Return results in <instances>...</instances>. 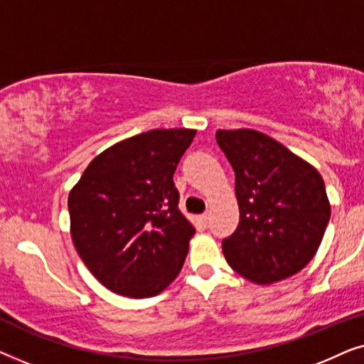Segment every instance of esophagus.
I'll return each mask as SVG.
<instances>
[{"label": "esophagus", "instance_id": "34e87169", "mask_svg": "<svg viewBox=\"0 0 364 364\" xmlns=\"http://www.w3.org/2000/svg\"><path fill=\"white\" fill-rule=\"evenodd\" d=\"M200 220L203 222V225H207L208 220H210V215H208V213H203V215L200 217Z\"/></svg>", "mask_w": 364, "mask_h": 364}]
</instances>
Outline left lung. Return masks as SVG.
I'll list each match as a JSON object with an SVG mask.
<instances>
[{"instance_id":"obj_1","label":"left lung","mask_w":364,"mask_h":364,"mask_svg":"<svg viewBox=\"0 0 364 364\" xmlns=\"http://www.w3.org/2000/svg\"><path fill=\"white\" fill-rule=\"evenodd\" d=\"M218 147L235 172L237 230L222 242L232 270L272 285L303 270L320 248L331 205L320 172L253 129H218Z\"/></svg>"}]
</instances>
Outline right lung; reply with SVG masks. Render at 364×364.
<instances>
[{
    "label": "right lung",
    "mask_w": 364,
    "mask_h": 364,
    "mask_svg": "<svg viewBox=\"0 0 364 364\" xmlns=\"http://www.w3.org/2000/svg\"><path fill=\"white\" fill-rule=\"evenodd\" d=\"M196 129H152L107 147L68 197L74 247L99 283L129 298L176 280L196 227L178 210L177 164Z\"/></svg>",
    "instance_id": "add662e5"
}]
</instances>
